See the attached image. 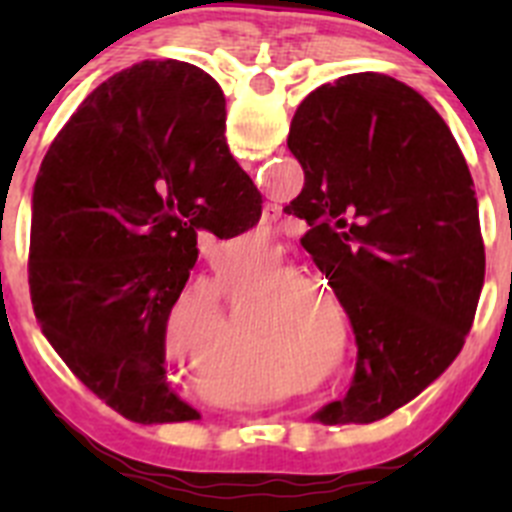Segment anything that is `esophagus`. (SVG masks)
<instances>
[{
	"label": "esophagus",
	"instance_id": "34e87169",
	"mask_svg": "<svg viewBox=\"0 0 512 512\" xmlns=\"http://www.w3.org/2000/svg\"><path fill=\"white\" fill-rule=\"evenodd\" d=\"M277 215H279V210L277 207H266V212H264V223H277Z\"/></svg>",
	"mask_w": 512,
	"mask_h": 512
}]
</instances>
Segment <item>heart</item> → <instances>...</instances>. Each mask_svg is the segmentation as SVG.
Masks as SVG:
<instances>
[{
  "instance_id": "1",
  "label": "heart",
  "mask_w": 512,
  "mask_h": 512,
  "mask_svg": "<svg viewBox=\"0 0 512 512\" xmlns=\"http://www.w3.org/2000/svg\"><path fill=\"white\" fill-rule=\"evenodd\" d=\"M212 330H215L217 338H225L230 333V325L223 312H220V307H212Z\"/></svg>"
}]
</instances>
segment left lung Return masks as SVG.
Segmentation results:
<instances>
[{
	"label": "left lung",
	"instance_id": "left-lung-1",
	"mask_svg": "<svg viewBox=\"0 0 512 512\" xmlns=\"http://www.w3.org/2000/svg\"><path fill=\"white\" fill-rule=\"evenodd\" d=\"M289 151L305 187L287 212L354 325L356 372L315 418L374 423L456 359L485 284L469 166L449 125L413 87L348 74L307 94Z\"/></svg>",
	"mask_w": 512,
	"mask_h": 512
}]
</instances>
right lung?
Returning <instances> with one entry per match:
<instances>
[{
  "instance_id": "1",
  "label": "right lung",
  "mask_w": 512,
  "mask_h": 512,
  "mask_svg": "<svg viewBox=\"0 0 512 512\" xmlns=\"http://www.w3.org/2000/svg\"><path fill=\"white\" fill-rule=\"evenodd\" d=\"M223 133L210 74L140 61L79 104L35 179V318L71 372L135 423L200 418L164 384L166 320L197 233L233 238L261 217Z\"/></svg>"
}]
</instances>
